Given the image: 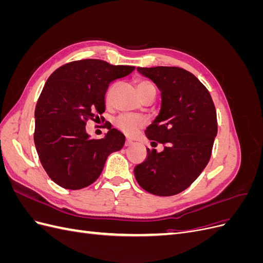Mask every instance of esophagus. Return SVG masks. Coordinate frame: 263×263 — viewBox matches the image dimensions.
Returning a JSON list of instances; mask_svg holds the SVG:
<instances>
[{
  "label": "esophagus",
  "mask_w": 263,
  "mask_h": 263,
  "mask_svg": "<svg viewBox=\"0 0 263 263\" xmlns=\"http://www.w3.org/2000/svg\"><path fill=\"white\" fill-rule=\"evenodd\" d=\"M133 145V141L130 139H126L125 141V146H132Z\"/></svg>",
  "instance_id": "esophagus-1"
}]
</instances>
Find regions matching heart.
<instances>
[{
    "label": "heart",
    "mask_w": 263,
    "mask_h": 263,
    "mask_svg": "<svg viewBox=\"0 0 263 263\" xmlns=\"http://www.w3.org/2000/svg\"><path fill=\"white\" fill-rule=\"evenodd\" d=\"M136 87L141 99H144V97L149 91H153V90L156 91L154 83L147 80V79H139V80H137ZM109 92L107 93V98L109 95ZM114 125L118 130H121L124 135H126V136L130 137V136H134L135 134H137V132L146 125V119L141 116L122 114L117 118H115Z\"/></svg>",
    "instance_id": "heart-1"
}]
</instances>
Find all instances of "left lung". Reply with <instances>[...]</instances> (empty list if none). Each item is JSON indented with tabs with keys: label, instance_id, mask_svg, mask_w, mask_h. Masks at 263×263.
<instances>
[{
	"label": "left lung",
	"instance_id": "8db88e82",
	"mask_svg": "<svg viewBox=\"0 0 263 263\" xmlns=\"http://www.w3.org/2000/svg\"><path fill=\"white\" fill-rule=\"evenodd\" d=\"M161 91V109L146 129L151 145L144 162L135 166L138 184L159 196L187 189L209 163L217 135V116L209 90L189 71L179 67L137 68Z\"/></svg>",
	"mask_w": 263,
	"mask_h": 263
}]
</instances>
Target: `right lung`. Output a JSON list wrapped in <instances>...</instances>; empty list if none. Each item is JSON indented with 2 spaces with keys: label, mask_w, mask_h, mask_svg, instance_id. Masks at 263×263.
I'll return each instance as SVG.
<instances>
[{
  "label": "right lung",
  "mask_w": 263,
  "mask_h": 263,
  "mask_svg": "<svg viewBox=\"0 0 263 263\" xmlns=\"http://www.w3.org/2000/svg\"><path fill=\"white\" fill-rule=\"evenodd\" d=\"M133 70L82 59L59 67L48 78L35 108L34 141L45 171L61 187L89 186L101 176L109 154L123 148L121 132L108 127L104 138L90 139L85 125L105 112L109 83Z\"/></svg>",
  "instance_id": "1"
}]
</instances>
